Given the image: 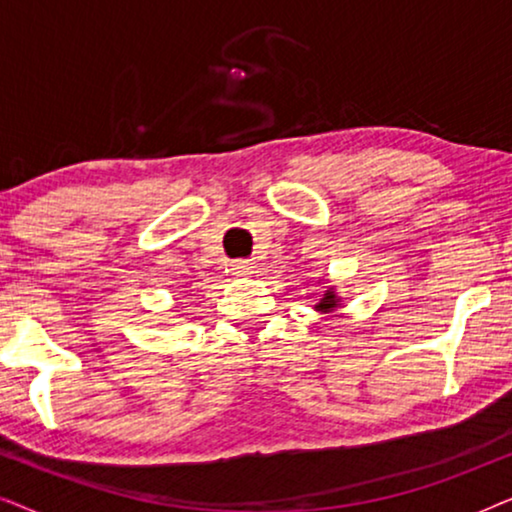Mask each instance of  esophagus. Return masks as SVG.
<instances>
[{
	"mask_svg": "<svg viewBox=\"0 0 512 512\" xmlns=\"http://www.w3.org/2000/svg\"><path fill=\"white\" fill-rule=\"evenodd\" d=\"M230 270H233V275H249V261H233L230 263Z\"/></svg>",
	"mask_w": 512,
	"mask_h": 512,
	"instance_id": "1",
	"label": "esophagus"
}]
</instances>
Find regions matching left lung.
<instances>
[{"instance_id": "1", "label": "left lung", "mask_w": 512, "mask_h": 512, "mask_svg": "<svg viewBox=\"0 0 512 512\" xmlns=\"http://www.w3.org/2000/svg\"><path fill=\"white\" fill-rule=\"evenodd\" d=\"M335 305H338V298H335V293L333 291H326L324 298H321V303L317 307H319L321 312H328V310H333Z\"/></svg>"}]
</instances>
